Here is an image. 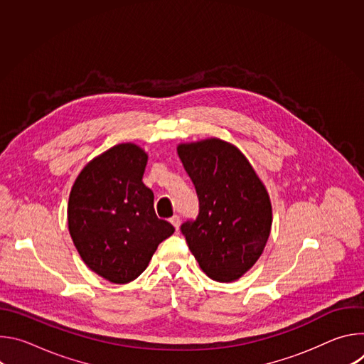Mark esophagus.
Instances as JSON below:
<instances>
[{
    "label": "esophagus",
    "instance_id": "34e87169",
    "mask_svg": "<svg viewBox=\"0 0 364 364\" xmlns=\"http://www.w3.org/2000/svg\"><path fill=\"white\" fill-rule=\"evenodd\" d=\"M170 223L176 228V230H178V228H180V218L176 215V216H173L171 219H170Z\"/></svg>",
    "mask_w": 364,
    "mask_h": 364
}]
</instances>
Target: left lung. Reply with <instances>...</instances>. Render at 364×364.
<instances>
[{
    "mask_svg": "<svg viewBox=\"0 0 364 364\" xmlns=\"http://www.w3.org/2000/svg\"><path fill=\"white\" fill-rule=\"evenodd\" d=\"M177 152L198 197V215L181 225V233L207 277L236 281L256 264L268 242V191L245 155L226 141L180 144Z\"/></svg>",
    "mask_w": 364,
    "mask_h": 364,
    "instance_id": "obj_1",
    "label": "left lung"
}]
</instances>
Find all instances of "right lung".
Wrapping results in <instances>:
<instances>
[{"mask_svg": "<svg viewBox=\"0 0 364 364\" xmlns=\"http://www.w3.org/2000/svg\"><path fill=\"white\" fill-rule=\"evenodd\" d=\"M148 155L118 144L77 176L68 205L72 240L83 262L114 284L138 278L159 245L174 233L154 212V193L142 183Z\"/></svg>", "mask_w": 364, "mask_h": 364, "instance_id": "1", "label": "right lung"}]
</instances>
